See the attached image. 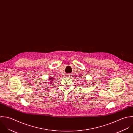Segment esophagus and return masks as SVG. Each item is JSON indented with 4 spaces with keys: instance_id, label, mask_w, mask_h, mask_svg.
Masks as SVG:
<instances>
[{
    "instance_id": "obj_1",
    "label": "esophagus",
    "mask_w": 133,
    "mask_h": 133,
    "mask_svg": "<svg viewBox=\"0 0 133 133\" xmlns=\"http://www.w3.org/2000/svg\"><path fill=\"white\" fill-rule=\"evenodd\" d=\"M68 76H70H70H71V74H69V75H68Z\"/></svg>"
}]
</instances>
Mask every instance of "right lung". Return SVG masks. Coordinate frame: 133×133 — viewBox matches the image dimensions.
I'll use <instances>...</instances> for the list:
<instances>
[{
  "mask_svg": "<svg viewBox=\"0 0 133 133\" xmlns=\"http://www.w3.org/2000/svg\"><path fill=\"white\" fill-rule=\"evenodd\" d=\"M54 78H52V77H49L48 78V80L47 81H51V80H53ZM52 82H50V83H49L48 84H49V85H50V84H52L51 83Z\"/></svg>",
  "mask_w": 133,
  "mask_h": 133,
  "instance_id": "right-lung-1",
  "label": "right lung"
}]
</instances>
